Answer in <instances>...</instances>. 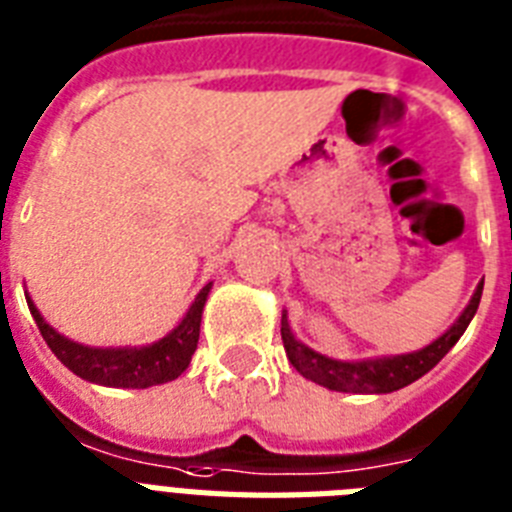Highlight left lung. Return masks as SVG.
I'll list each match as a JSON object with an SVG mask.
<instances>
[{
    "mask_svg": "<svg viewBox=\"0 0 512 512\" xmlns=\"http://www.w3.org/2000/svg\"><path fill=\"white\" fill-rule=\"evenodd\" d=\"M481 292H484V281L479 284L473 299L463 310L455 326L436 339L434 344L423 347L410 355H397V357H376V360H363V363H342V360H331L326 355H318L310 347L294 339L289 331L286 315H281V339H284L286 357L292 360V365L299 373L315 384L334 389V392H352V394H386L397 392L402 386L413 384L423 373H429L447 352L455 347L468 323L473 321V315L479 310Z\"/></svg>",
    "mask_w": 512,
    "mask_h": 512,
    "instance_id": "1",
    "label": "left lung"
}]
</instances>
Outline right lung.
Masks as SVG:
<instances>
[{"label": "right lung", "mask_w": 512, "mask_h": 512, "mask_svg": "<svg viewBox=\"0 0 512 512\" xmlns=\"http://www.w3.org/2000/svg\"><path fill=\"white\" fill-rule=\"evenodd\" d=\"M207 294H210V284L191 302L189 313H186L184 321L178 323V328H173L160 342L139 347V350L136 347L134 350H91V347L70 342V339L57 334L52 326H47L36 305L28 297L26 299L44 342L49 344V350L57 355V360L65 368H70L86 381H94V384L147 389V386L173 381L189 368L191 355H194L199 342V323H202V307H205Z\"/></svg>", "instance_id": "obj_1"}]
</instances>
